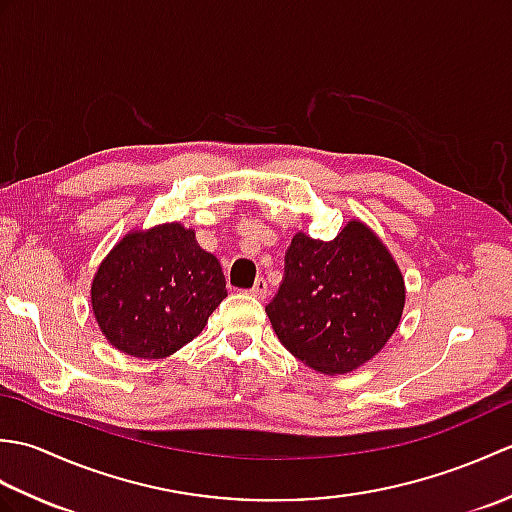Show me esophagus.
<instances>
[{"label":"esophagus","instance_id":"1","mask_svg":"<svg viewBox=\"0 0 512 512\" xmlns=\"http://www.w3.org/2000/svg\"><path fill=\"white\" fill-rule=\"evenodd\" d=\"M250 295L257 297V299H266V295H268V284H266L264 277H259V279L255 281V286L250 288Z\"/></svg>","mask_w":512,"mask_h":512}]
</instances>
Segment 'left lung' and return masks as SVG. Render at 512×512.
<instances>
[{
    "mask_svg": "<svg viewBox=\"0 0 512 512\" xmlns=\"http://www.w3.org/2000/svg\"><path fill=\"white\" fill-rule=\"evenodd\" d=\"M405 281L383 242L350 222L332 242L297 233L284 279L266 306L286 350L321 374H347L396 332Z\"/></svg>",
    "mask_w": 512,
    "mask_h": 512,
    "instance_id": "obj_1",
    "label": "left lung"
}]
</instances>
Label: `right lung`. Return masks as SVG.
Instances as JSON below:
<instances>
[{
    "instance_id": "add662e5",
    "label": "right lung",
    "mask_w": 512,
    "mask_h": 512,
    "mask_svg": "<svg viewBox=\"0 0 512 512\" xmlns=\"http://www.w3.org/2000/svg\"><path fill=\"white\" fill-rule=\"evenodd\" d=\"M226 297L217 257L180 224L129 233L103 259L92 310L116 350L162 358L202 332Z\"/></svg>"
}]
</instances>
